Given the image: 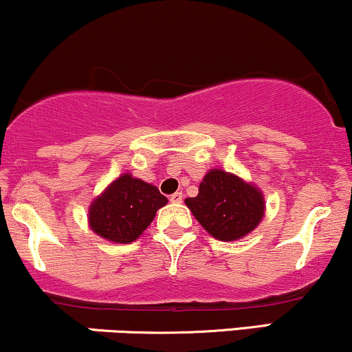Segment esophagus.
I'll return each mask as SVG.
<instances>
[{
    "instance_id": "34e87169",
    "label": "esophagus",
    "mask_w": 352,
    "mask_h": 352,
    "mask_svg": "<svg viewBox=\"0 0 352 352\" xmlns=\"http://www.w3.org/2000/svg\"><path fill=\"white\" fill-rule=\"evenodd\" d=\"M169 201H171V203H181V201H183V192H181V191L175 192V195L169 198Z\"/></svg>"
}]
</instances>
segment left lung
<instances>
[{
  "mask_svg": "<svg viewBox=\"0 0 352 352\" xmlns=\"http://www.w3.org/2000/svg\"><path fill=\"white\" fill-rule=\"evenodd\" d=\"M192 217L220 241L241 240L265 217V198L256 184L213 168L203 176L198 196L184 199Z\"/></svg>",
  "mask_w": 352,
  "mask_h": 352,
  "instance_id": "left-lung-1",
  "label": "left lung"
}]
</instances>
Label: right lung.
<instances>
[{
	"instance_id": "1",
	"label": "right lung",
	"mask_w": 352,
	"mask_h": 352,
	"mask_svg": "<svg viewBox=\"0 0 352 352\" xmlns=\"http://www.w3.org/2000/svg\"><path fill=\"white\" fill-rule=\"evenodd\" d=\"M168 203L156 186L124 173L89 206V226L112 243H132L144 233L156 211Z\"/></svg>"
}]
</instances>
